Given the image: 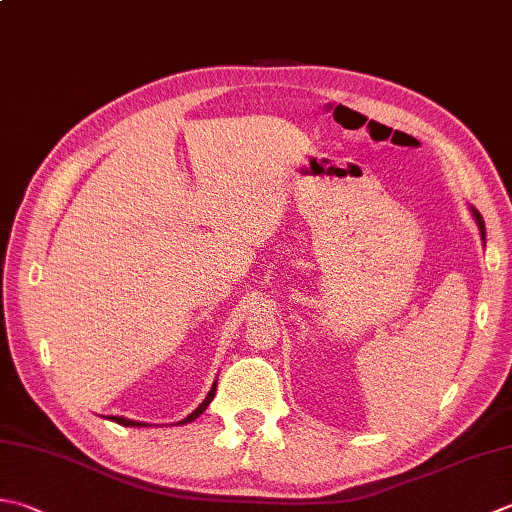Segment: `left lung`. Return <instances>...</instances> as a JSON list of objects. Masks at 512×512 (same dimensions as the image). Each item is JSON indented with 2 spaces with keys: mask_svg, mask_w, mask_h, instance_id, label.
<instances>
[{
  "mask_svg": "<svg viewBox=\"0 0 512 512\" xmlns=\"http://www.w3.org/2000/svg\"><path fill=\"white\" fill-rule=\"evenodd\" d=\"M473 217H475V222H477V226H479V233H482V239H486V228H484V219H482V215L477 213V210L473 208Z\"/></svg>",
  "mask_w": 512,
  "mask_h": 512,
  "instance_id": "8db88e82",
  "label": "left lung"
}]
</instances>
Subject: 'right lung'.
<instances>
[{
    "mask_svg": "<svg viewBox=\"0 0 512 512\" xmlns=\"http://www.w3.org/2000/svg\"><path fill=\"white\" fill-rule=\"evenodd\" d=\"M215 386L217 384H213V388H210V393L206 395V399H204V402L202 404H199L195 410H193V413H190L186 419H182V422H179V424H188V422H193V419H197L199 415H202L204 413V410H206V406L210 404V402H213V397H215ZM108 419H113V422H117V424H122V426H146L144 422H133V419H126V417H117V415H110Z\"/></svg>",
    "mask_w": 512,
    "mask_h": 512,
    "instance_id": "add662e5",
    "label": "right lung"
}]
</instances>
